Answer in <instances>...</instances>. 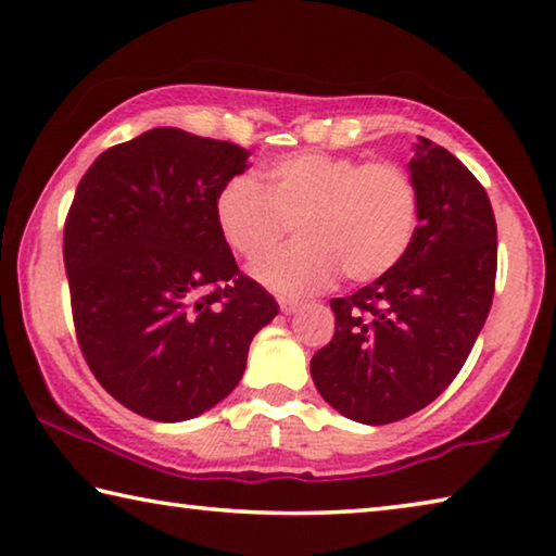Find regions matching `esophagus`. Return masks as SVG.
Listing matches in <instances>:
<instances>
[{"label": "esophagus", "instance_id": "esophagus-1", "mask_svg": "<svg viewBox=\"0 0 556 556\" xmlns=\"http://www.w3.org/2000/svg\"><path fill=\"white\" fill-rule=\"evenodd\" d=\"M299 306H301V304H299L296 299H287V296H281V299H279V308H281V314H287V316H289V314H296V312H299Z\"/></svg>", "mask_w": 556, "mask_h": 556}]
</instances>
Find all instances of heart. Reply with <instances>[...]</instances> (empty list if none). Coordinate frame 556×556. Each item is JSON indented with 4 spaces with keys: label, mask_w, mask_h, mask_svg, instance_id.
Here are the masks:
<instances>
[{
    "label": "heart",
    "mask_w": 556,
    "mask_h": 556,
    "mask_svg": "<svg viewBox=\"0 0 556 556\" xmlns=\"http://www.w3.org/2000/svg\"><path fill=\"white\" fill-rule=\"evenodd\" d=\"M215 225L242 257H260L289 223L299 240L252 265V277L279 294H308L345 271L370 281L407 255L419 223L412 176L392 162L299 152L260 172L232 176L215 195Z\"/></svg>",
    "instance_id": "obj_1"
}]
</instances>
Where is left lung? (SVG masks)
<instances>
[{
	"mask_svg": "<svg viewBox=\"0 0 556 556\" xmlns=\"http://www.w3.org/2000/svg\"><path fill=\"white\" fill-rule=\"evenodd\" d=\"M419 225L388 275L333 299L336 333L312 357L321 397L361 425H390L444 392L493 304L495 215L478 178L429 139L412 147Z\"/></svg>",
	"mask_w": 556,
	"mask_h": 556,
	"instance_id": "left-lung-1",
	"label": "left lung"
}]
</instances>
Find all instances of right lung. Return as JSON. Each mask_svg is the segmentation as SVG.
Masks as SVG:
<instances>
[{
  "label": "right lung",
  "instance_id": "1",
  "mask_svg": "<svg viewBox=\"0 0 556 556\" xmlns=\"http://www.w3.org/2000/svg\"><path fill=\"white\" fill-rule=\"evenodd\" d=\"M248 159L238 144L154 127L102 152L75 191L63 262L80 351L147 419L186 421L228 397L279 312L240 275L213 215Z\"/></svg>",
  "mask_w": 556,
  "mask_h": 556
}]
</instances>
